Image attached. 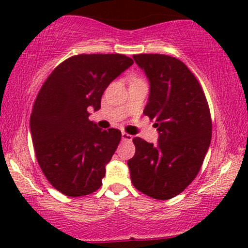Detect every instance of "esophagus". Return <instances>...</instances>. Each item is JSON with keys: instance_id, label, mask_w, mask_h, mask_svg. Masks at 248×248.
<instances>
[{"instance_id": "obj_1", "label": "esophagus", "mask_w": 248, "mask_h": 248, "mask_svg": "<svg viewBox=\"0 0 248 248\" xmlns=\"http://www.w3.org/2000/svg\"><path fill=\"white\" fill-rule=\"evenodd\" d=\"M121 136H122V141H124V142H132V140H133V136L130 135V134H127L124 132L121 134Z\"/></svg>"}]
</instances>
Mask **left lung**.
I'll return each instance as SVG.
<instances>
[{"mask_svg": "<svg viewBox=\"0 0 248 248\" xmlns=\"http://www.w3.org/2000/svg\"><path fill=\"white\" fill-rule=\"evenodd\" d=\"M150 90L144 115L155 120L157 144L134 138L135 155L128 161L133 186L149 197L166 201L195 179L210 147L212 122L205 94L193 73L175 57L134 55Z\"/></svg>", "mask_w": 248, "mask_h": 248, "instance_id": "left-lung-1", "label": "left lung"}]
</instances>
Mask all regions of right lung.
I'll return each instance as SVG.
<instances>
[{"mask_svg":"<svg viewBox=\"0 0 248 248\" xmlns=\"http://www.w3.org/2000/svg\"><path fill=\"white\" fill-rule=\"evenodd\" d=\"M133 62L119 53L73 56L39 90L30 116L33 148L45 177L64 195L80 197L101 186L121 132L100 129L88 120L90 109H100L104 91Z\"/></svg>","mask_w":248,"mask_h":248,"instance_id":"1","label":"right lung"}]
</instances>
